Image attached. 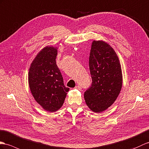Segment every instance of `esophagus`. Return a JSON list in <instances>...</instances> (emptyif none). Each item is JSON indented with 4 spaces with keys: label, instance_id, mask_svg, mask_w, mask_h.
I'll use <instances>...</instances> for the list:
<instances>
[{
    "label": "esophagus",
    "instance_id": "1",
    "mask_svg": "<svg viewBox=\"0 0 149 149\" xmlns=\"http://www.w3.org/2000/svg\"><path fill=\"white\" fill-rule=\"evenodd\" d=\"M74 88H75V89H78V90H81V86H79V85H77V86L74 87Z\"/></svg>",
    "mask_w": 149,
    "mask_h": 149
}]
</instances>
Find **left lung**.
<instances>
[{
	"mask_svg": "<svg viewBox=\"0 0 149 149\" xmlns=\"http://www.w3.org/2000/svg\"><path fill=\"white\" fill-rule=\"evenodd\" d=\"M92 85L84 93L87 106L94 112L106 111L118 98L123 85L121 66L112 47L93 40L89 57Z\"/></svg>",
	"mask_w": 149,
	"mask_h": 149,
	"instance_id": "1",
	"label": "left lung"
}]
</instances>
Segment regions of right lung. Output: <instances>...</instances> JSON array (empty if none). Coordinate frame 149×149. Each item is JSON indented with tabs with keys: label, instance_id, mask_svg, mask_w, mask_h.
<instances>
[{
	"label": "right lung",
	"instance_id": "1",
	"mask_svg": "<svg viewBox=\"0 0 149 149\" xmlns=\"http://www.w3.org/2000/svg\"><path fill=\"white\" fill-rule=\"evenodd\" d=\"M57 47L46 46L33 60L28 72L31 93L43 109L54 112L63 106L70 88L56 64Z\"/></svg>",
	"mask_w": 149,
	"mask_h": 149
}]
</instances>
